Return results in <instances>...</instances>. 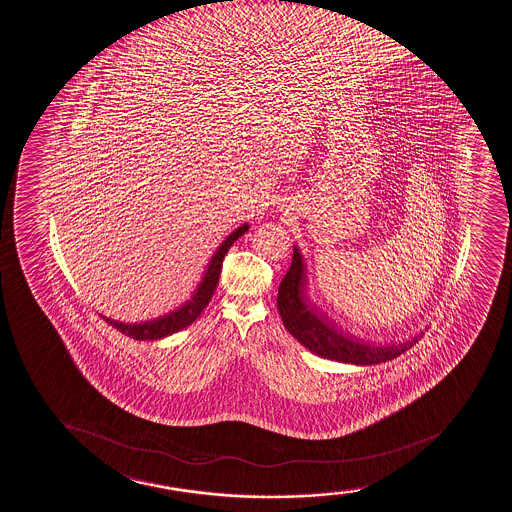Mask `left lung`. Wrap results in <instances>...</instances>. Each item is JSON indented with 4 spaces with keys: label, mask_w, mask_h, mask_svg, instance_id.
Listing matches in <instances>:
<instances>
[{
    "label": "left lung",
    "mask_w": 512,
    "mask_h": 512,
    "mask_svg": "<svg viewBox=\"0 0 512 512\" xmlns=\"http://www.w3.org/2000/svg\"><path fill=\"white\" fill-rule=\"evenodd\" d=\"M304 282H306V265L302 261L299 249L294 247L292 265L278 288V312L282 316L283 326L287 328L288 333L294 336L300 345L309 348L319 357L357 365L381 364V362L396 359L398 355L405 353L408 348H412L417 343L415 338L403 345L371 347L331 331L318 318H314L307 309Z\"/></svg>",
    "instance_id": "1"
}]
</instances>
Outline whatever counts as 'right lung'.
Returning a JSON list of instances; mask_svg holds the SVG:
<instances>
[{
  "label": "right lung",
  "instance_id": "1",
  "mask_svg": "<svg viewBox=\"0 0 512 512\" xmlns=\"http://www.w3.org/2000/svg\"><path fill=\"white\" fill-rule=\"evenodd\" d=\"M249 225L244 224L235 229L232 234L225 239L217 251L213 254L208 268L205 270V275L198 283V287L194 290L191 299L186 300L183 306L177 307L176 311H171L169 314H164L160 318L152 319V321H145L140 324H126L119 323V321H112V319L102 316V319L107 324H111L112 328L118 329L123 335L135 338V340H159L164 336L172 335L179 329L186 328L189 324L194 323L196 318L200 316L203 309L208 306V302L212 299L213 292L217 288L218 277H220V268H222V261H224L225 254L229 251L230 246L234 244L244 232H247Z\"/></svg>",
  "mask_w": 512,
  "mask_h": 512
}]
</instances>
